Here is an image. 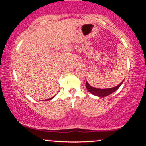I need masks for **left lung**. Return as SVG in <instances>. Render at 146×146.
I'll return each instance as SVG.
<instances>
[{
	"instance_id": "obj_1",
	"label": "left lung",
	"mask_w": 146,
	"mask_h": 146,
	"mask_svg": "<svg viewBox=\"0 0 146 146\" xmlns=\"http://www.w3.org/2000/svg\"><path fill=\"white\" fill-rule=\"evenodd\" d=\"M123 82H121L120 83L118 86H116L115 87H113V88H105V89L94 88V87L90 86L89 84L86 82V87L87 90H88L90 93H92V94L94 95H96V96L102 98V97L108 96V95H109L110 94H112L113 93H114L115 90H117L119 88L120 86L122 84V83H123Z\"/></svg>"
}]
</instances>
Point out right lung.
Masks as SVG:
<instances>
[{
	"label": "right lung",
	"mask_w": 146,
	"mask_h": 146,
	"mask_svg": "<svg viewBox=\"0 0 146 146\" xmlns=\"http://www.w3.org/2000/svg\"><path fill=\"white\" fill-rule=\"evenodd\" d=\"M52 98H53H53H50V99H48V100H51Z\"/></svg>",
	"instance_id": "obj_1"
}]
</instances>
